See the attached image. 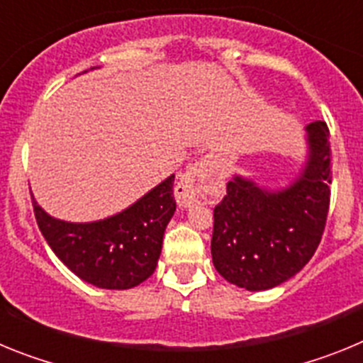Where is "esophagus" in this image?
I'll return each instance as SVG.
<instances>
[{"label":"esophagus","mask_w":363,"mask_h":363,"mask_svg":"<svg viewBox=\"0 0 363 363\" xmlns=\"http://www.w3.org/2000/svg\"><path fill=\"white\" fill-rule=\"evenodd\" d=\"M174 196L182 207L209 203L218 196V172L207 160H200L179 176Z\"/></svg>","instance_id":"obj_1"}]
</instances>
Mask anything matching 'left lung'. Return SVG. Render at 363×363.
<instances>
[{
	"label": "left lung",
	"mask_w": 363,
	"mask_h": 363,
	"mask_svg": "<svg viewBox=\"0 0 363 363\" xmlns=\"http://www.w3.org/2000/svg\"><path fill=\"white\" fill-rule=\"evenodd\" d=\"M309 162L291 187L267 192L236 176L214 207L213 264L247 291H265L294 277L313 258L331 200V143L325 121L307 125Z\"/></svg>",
	"instance_id": "1"
}]
</instances>
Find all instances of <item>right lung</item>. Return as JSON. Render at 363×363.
I'll list each match as a JSON object with an SVG mask.
<instances>
[{
  "instance_id": "add662e5",
  "label": "right lung",
  "mask_w": 363,
  "mask_h": 363,
  "mask_svg": "<svg viewBox=\"0 0 363 363\" xmlns=\"http://www.w3.org/2000/svg\"><path fill=\"white\" fill-rule=\"evenodd\" d=\"M174 176L123 213L92 223L56 220L32 198L34 216L54 255L70 271L101 289H130L156 269L163 233L176 211Z\"/></svg>"
}]
</instances>
